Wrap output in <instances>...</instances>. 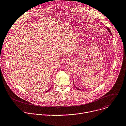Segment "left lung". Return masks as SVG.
I'll return each instance as SVG.
<instances>
[{
  "mask_svg": "<svg viewBox=\"0 0 126 126\" xmlns=\"http://www.w3.org/2000/svg\"><path fill=\"white\" fill-rule=\"evenodd\" d=\"M107 29H108V31H109V32H110L111 33V35H112L111 33V32H110V29H109L108 28H107ZM74 86H75L74 85ZM76 88H77L78 90H81V89H79V88H77V87H76Z\"/></svg>",
  "mask_w": 126,
  "mask_h": 126,
  "instance_id": "left-lung-1",
  "label": "left lung"
}]
</instances>
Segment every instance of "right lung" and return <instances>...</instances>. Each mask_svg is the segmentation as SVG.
I'll return each mask as SVG.
<instances>
[{
    "label": "right lung",
    "mask_w": 126,
    "mask_h": 126,
    "mask_svg": "<svg viewBox=\"0 0 126 126\" xmlns=\"http://www.w3.org/2000/svg\"><path fill=\"white\" fill-rule=\"evenodd\" d=\"M46 92H47V91H46Z\"/></svg>",
    "instance_id": "obj_1"
}]
</instances>
